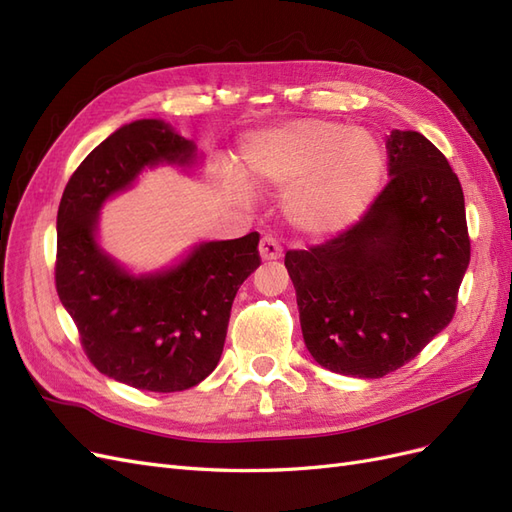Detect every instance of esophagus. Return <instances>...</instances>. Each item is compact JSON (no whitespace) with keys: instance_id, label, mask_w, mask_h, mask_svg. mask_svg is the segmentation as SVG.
Masks as SVG:
<instances>
[{"instance_id":"esophagus-1","label":"esophagus","mask_w":512,"mask_h":512,"mask_svg":"<svg viewBox=\"0 0 512 512\" xmlns=\"http://www.w3.org/2000/svg\"><path fill=\"white\" fill-rule=\"evenodd\" d=\"M259 255H261V259H264V261L279 259L283 255V248L272 236H264V238H261V242H259Z\"/></svg>"}]
</instances>
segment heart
<instances>
[{"label":"heart","mask_w":512,"mask_h":512,"mask_svg":"<svg viewBox=\"0 0 512 512\" xmlns=\"http://www.w3.org/2000/svg\"><path fill=\"white\" fill-rule=\"evenodd\" d=\"M242 175L251 186H289L285 212L300 229L330 233L369 208L386 167L382 143L367 128L296 120L248 135ZM238 191L246 184L231 175Z\"/></svg>","instance_id":"1"}]
</instances>
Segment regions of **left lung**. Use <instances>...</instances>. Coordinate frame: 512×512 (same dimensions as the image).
I'll return each mask as SVG.
<instances>
[{
  "label": "left lung",
  "instance_id": "left-lung-1",
  "mask_svg": "<svg viewBox=\"0 0 512 512\" xmlns=\"http://www.w3.org/2000/svg\"><path fill=\"white\" fill-rule=\"evenodd\" d=\"M386 150L390 182L367 214L285 253L306 349L360 379L397 371L450 324L470 264L463 191L446 156L416 130H392Z\"/></svg>",
  "mask_w": 512,
  "mask_h": 512
}]
</instances>
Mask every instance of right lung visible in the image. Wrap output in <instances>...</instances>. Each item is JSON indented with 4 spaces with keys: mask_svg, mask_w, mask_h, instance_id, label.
<instances>
[{
    "mask_svg": "<svg viewBox=\"0 0 512 512\" xmlns=\"http://www.w3.org/2000/svg\"><path fill=\"white\" fill-rule=\"evenodd\" d=\"M201 163L165 120L120 126L72 173L57 210L55 285L81 345L107 377L150 392L203 382L223 354L233 298L259 268V233L197 242L171 266L130 272L100 244V210L145 169Z\"/></svg>",
    "mask_w": 512,
    "mask_h": 512,
    "instance_id": "add662e5",
    "label": "right lung"
}]
</instances>
